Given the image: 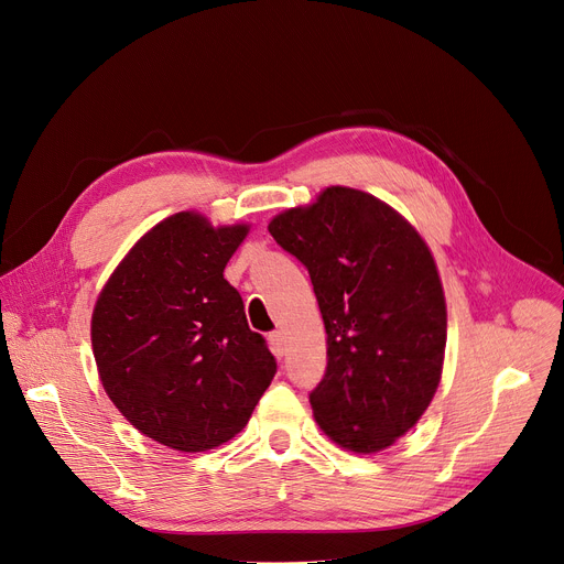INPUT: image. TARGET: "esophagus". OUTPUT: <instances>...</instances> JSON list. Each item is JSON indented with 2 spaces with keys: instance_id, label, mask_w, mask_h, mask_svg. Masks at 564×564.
Listing matches in <instances>:
<instances>
[{
  "instance_id": "1",
  "label": "esophagus",
  "mask_w": 564,
  "mask_h": 564,
  "mask_svg": "<svg viewBox=\"0 0 564 564\" xmlns=\"http://www.w3.org/2000/svg\"><path fill=\"white\" fill-rule=\"evenodd\" d=\"M268 343H270V349H272V354L274 356H283L285 354V337H283V333L281 330H274V333H270L268 335Z\"/></svg>"
}]
</instances>
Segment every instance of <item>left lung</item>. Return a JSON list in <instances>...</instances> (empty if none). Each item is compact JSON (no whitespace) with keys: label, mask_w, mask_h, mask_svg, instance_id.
I'll use <instances>...</instances> for the list:
<instances>
[{"label":"left lung","mask_w":564,"mask_h":564,"mask_svg":"<svg viewBox=\"0 0 564 564\" xmlns=\"http://www.w3.org/2000/svg\"><path fill=\"white\" fill-rule=\"evenodd\" d=\"M268 229L308 268L326 328L315 422L347 452H383L422 420L442 379L446 302L429 245L392 206L347 185Z\"/></svg>","instance_id":"8db88e82"}]
</instances>
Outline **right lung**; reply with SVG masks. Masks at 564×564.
Instances as JSON below:
<instances>
[{
	"label": "right lung",
	"mask_w": 564,
	"mask_h": 564,
	"mask_svg": "<svg viewBox=\"0 0 564 564\" xmlns=\"http://www.w3.org/2000/svg\"><path fill=\"white\" fill-rule=\"evenodd\" d=\"M249 224L181 210L149 229L104 283L90 319L99 381L142 435L199 454L236 437L276 360L224 268Z\"/></svg>",
	"instance_id": "add662e5"
}]
</instances>
